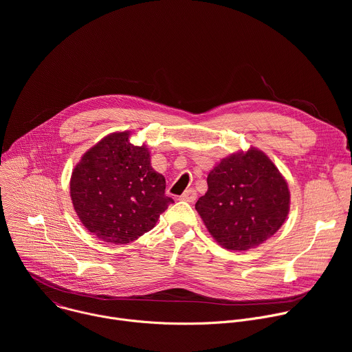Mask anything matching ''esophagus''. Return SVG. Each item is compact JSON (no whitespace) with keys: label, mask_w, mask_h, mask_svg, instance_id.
Returning <instances> with one entry per match:
<instances>
[{"label":"esophagus","mask_w":352,"mask_h":352,"mask_svg":"<svg viewBox=\"0 0 352 352\" xmlns=\"http://www.w3.org/2000/svg\"><path fill=\"white\" fill-rule=\"evenodd\" d=\"M196 190L195 189H192V188H189V189H186L181 196H179V199L181 200H185V202H195L196 200Z\"/></svg>","instance_id":"34e87169"}]
</instances>
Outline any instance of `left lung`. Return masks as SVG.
<instances>
[{"mask_svg": "<svg viewBox=\"0 0 352 352\" xmlns=\"http://www.w3.org/2000/svg\"><path fill=\"white\" fill-rule=\"evenodd\" d=\"M208 186L195 209L213 238L227 249L259 246L287 219V182L258 148L223 159L209 173Z\"/></svg>", "mask_w": 352, "mask_h": 352, "instance_id": "left-lung-1", "label": "left lung"}]
</instances>
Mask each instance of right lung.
I'll use <instances>...</instances> for the list:
<instances>
[{"mask_svg": "<svg viewBox=\"0 0 352 352\" xmlns=\"http://www.w3.org/2000/svg\"><path fill=\"white\" fill-rule=\"evenodd\" d=\"M129 132L106 136L83 155L71 177V199L82 224L100 239L129 243L152 230L174 204L166 179L150 166L146 146Z\"/></svg>", "mask_w": 352, "mask_h": 352, "instance_id": "add662e5", "label": "right lung"}]
</instances>
